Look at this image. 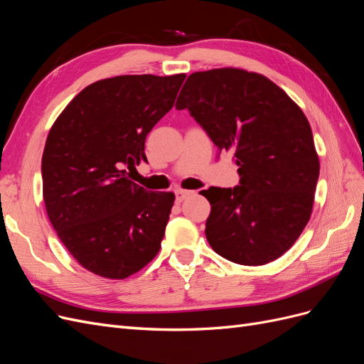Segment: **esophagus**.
I'll return each mask as SVG.
<instances>
[{"instance_id":"34e87169","label":"esophagus","mask_w":364,"mask_h":364,"mask_svg":"<svg viewBox=\"0 0 364 364\" xmlns=\"http://www.w3.org/2000/svg\"><path fill=\"white\" fill-rule=\"evenodd\" d=\"M174 194H176V200L182 202V200L185 199V197H188V196L196 194V193H194V191H186V190H176Z\"/></svg>"}]
</instances>
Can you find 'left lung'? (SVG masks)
Listing matches in <instances>:
<instances>
[{
    "label": "left lung",
    "instance_id": "obj_1",
    "mask_svg": "<svg viewBox=\"0 0 364 364\" xmlns=\"http://www.w3.org/2000/svg\"><path fill=\"white\" fill-rule=\"evenodd\" d=\"M238 165L234 188L203 190L208 243L229 261L279 258L311 215L318 158L306 117L267 77L235 68L194 73L176 102Z\"/></svg>",
    "mask_w": 364,
    "mask_h": 364
}]
</instances>
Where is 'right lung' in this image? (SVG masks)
Listing matches in <instances>:
<instances>
[{"mask_svg":"<svg viewBox=\"0 0 364 364\" xmlns=\"http://www.w3.org/2000/svg\"><path fill=\"white\" fill-rule=\"evenodd\" d=\"M185 74L118 75L77 94L42 155L50 222L80 266L124 279L161 249L173 193L147 191L127 168L147 162L149 132L174 105Z\"/></svg>","mask_w":364,"mask_h":364,"instance_id":"right-lung-1","label":"right lung"}]
</instances>
